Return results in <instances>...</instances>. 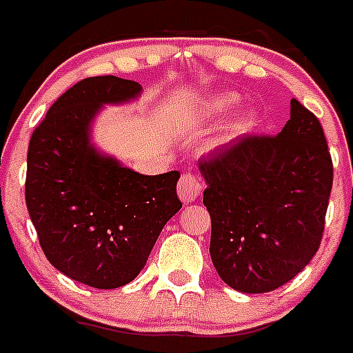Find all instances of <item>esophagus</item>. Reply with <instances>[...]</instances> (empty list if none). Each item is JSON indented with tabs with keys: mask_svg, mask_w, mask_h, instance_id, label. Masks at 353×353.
I'll return each instance as SVG.
<instances>
[{
	"mask_svg": "<svg viewBox=\"0 0 353 353\" xmlns=\"http://www.w3.org/2000/svg\"><path fill=\"white\" fill-rule=\"evenodd\" d=\"M176 191H179V196L183 203H191V201L199 198V194L203 191V185H201V180L192 173H183Z\"/></svg>",
	"mask_w": 353,
	"mask_h": 353,
	"instance_id": "esophagus-1",
	"label": "esophagus"
}]
</instances>
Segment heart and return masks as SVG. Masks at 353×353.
Masks as SVG:
<instances>
[{
  "label": "heart",
  "instance_id": "obj_1",
  "mask_svg": "<svg viewBox=\"0 0 353 353\" xmlns=\"http://www.w3.org/2000/svg\"><path fill=\"white\" fill-rule=\"evenodd\" d=\"M236 104H239V97L233 95V93H214V95H208L205 99H201L199 102H196L187 111V118L191 121H196V123H207V121L217 120V118L224 117V114L232 113L233 109L236 108ZM256 120L258 117L254 111H245V113L239 114L235 118V121L226 127V130H224V134L219 138V141H228L235 134L252 129Z\"/></svg>",
  "mask_w": 353,
  "mask_h": 353
}]
</instances>
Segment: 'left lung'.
Returning a JSON list of instances; mask_svg holds the SVG:
<instances>
[{"label":"left lung","instance_id":"left-lung-1","mask_svg":"<svg viewBox=\"0 0 353 353\" xmlns=\"http://www.w3.org/2000/svg\"><path fill=\"white\" fill-rule=\"evenodd\" d=\"M212 219L210 256L236 292L267 293L316 254L332 189L318 118L299 101L277 136H240L199 161Z\"/></svg>","mask_w":353,"mask_h":353}]
</instances>
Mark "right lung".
Listing matches in <instances>:
<instances>
[{"instance_id": "right-lung-1", "label": "right lung", "mask_w": 353, "mask_h": 353, "mask_svg": "<svg viewBox=\"0 0 353 353\" xmlns=\"http://www.w3.org/2000/svg\"><path fill=\"white\" fill-rule=\"evenodd\" d=\"M141 92L136 81L114 76L79 81L51 105L28 146L26 207L43 254L93 288L136 279L164 224L182 208L179 171L141 174L92 141L102 108Z\"/></svg>"}]
</instances>
